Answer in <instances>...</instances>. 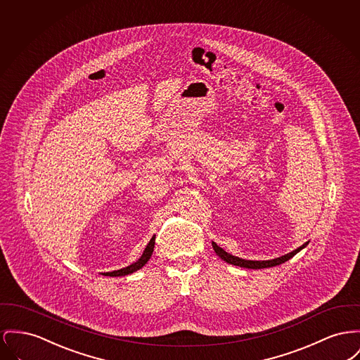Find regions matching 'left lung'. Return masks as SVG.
Returning a JSON list of instances; mask_svg holds the SVG:
<instances>
[{
	"instance_id": "obj_1",
	"label": "left lung",
	"mask_w": 360,
	"mask_h": 360,
	"mask_svg": "<svg viewBox=\"0 0 360 360\" xmlns=\"http://www.w3.org/2000/svg\"><path fill=\"white\" fill-rule=\"evenodd\" d=\"M307 245H309V242L303 243L300 248H297V249H295L294 252H291V253L288 254H284V255L277 257V258H274V259H266V261H252V259H243V258L235 257L233 254L227 253V252H224L221 248H219L214 242H212V246H213L214 253L217 254L223 261H226V262H229V264H233L235 266L248 268V269H264V268H271V266H276V265L284 264L285 261H288L290 258H292L296 253H299L302 249H304Z\"/></svg>"
}]
</instances>
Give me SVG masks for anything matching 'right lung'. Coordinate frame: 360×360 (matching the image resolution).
<instances>
[{
  "label": "right lung",
  "mask_w": 360,
  "mask_h": 360,
  "mask_svg": "<svg viewBox=\"0 0 360 360\" xmlns=\"http://www.w3.org/2000/svg\"><path fill=\"white\" fill-rule=\"evenodd\" d=\"M153 248H155V235H153L152 239L149 240V243L147 245V248H146L143 255H141L136 262H133L131 265H129L127 268H122V269H118V271H112V272H106V274H103V275L110 276V277L127 276L133 274V272H136V271H139V269H141V268L148 262L150 255L153 253Z\"/></svg>",
  "instance_id": "1"
}]
</instances>
